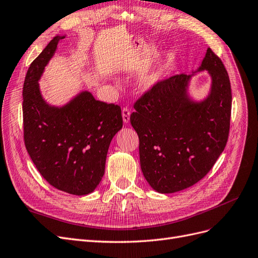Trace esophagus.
I'll use <instances>...</instances> for the list:
<instances>
[{"instance_id":"34e87169","label":"esophagus","mask_w":258,"mask_h":258,"mask_svg":"<svg viewBox=\"0 0 258 258\" xmlns=\"http://www.w3.org/2000/svg\"><path fill=\"white\" fill-rule=\"evenodd\" d=\"M130 116H131V110L128 107H123L122 109V118L124 123L130 122Z\"/></svg>"}]
</instances>
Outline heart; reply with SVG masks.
I'll list each match as a JSON object with an SVG mask.
<instances>
[{
	"instance_id": "1",
	"label": "heart",
	"mask_w": 258,
	"mask_h": 258,
	"mask_svg": "<svg viewBox=\"0 0 258 258\" xmlns=\"http://www.w3.org/2000/svg\"><path fill=\"white\" fill-rule=\"evenodd\" d=\"M160 76H161V69L157 67V68L150 71L141 79V84L145 88H150L151 86L156 84V82L160 79Z\"/></svg>"
}]
</instances>
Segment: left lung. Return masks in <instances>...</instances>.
<instances>
[{
	"mask_svg": "<svg viewBox=\"0 0 258 258\" xmlns=\"http://www.w3.org/2000/svg\"><path fill=\"white\" fill-rule=\"evenodd\" d=\"M203 70L211 74L212 87L202 102L190 100L191 75L182 73L157 82L134 103L130 120L139 138L141 170L157 192L172 194L198 183L226 146L231 83L211 47L198 71Z\"/></svg>",
	"mask_w": 258,
	"mask_h": 258,
	"instance_id": "obj_1",
	"label": "left lung"
}]
</instances>
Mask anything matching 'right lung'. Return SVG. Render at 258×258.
Listing matches in <instances>:
<instances>
[{
	"mask_svg": "<svg viewBox=\"0 0 258 258\" xmlns=\"http://www.w3.org/2000/svg\"><path fill=\"white\" fill-rule=\"evenodd\" d=\"M64 36H56L31 63L23 84V136L47 183L75 196L92 192L104 175L110 141L122 128L121 107L83 91L62 107L46 104L40 76Z\"/></svg>",
	"mask_w": 258,
	"mask_h": 258,
	"instance_id": "right-lung-1",
	"label": "right lung"
}]
</instances>
